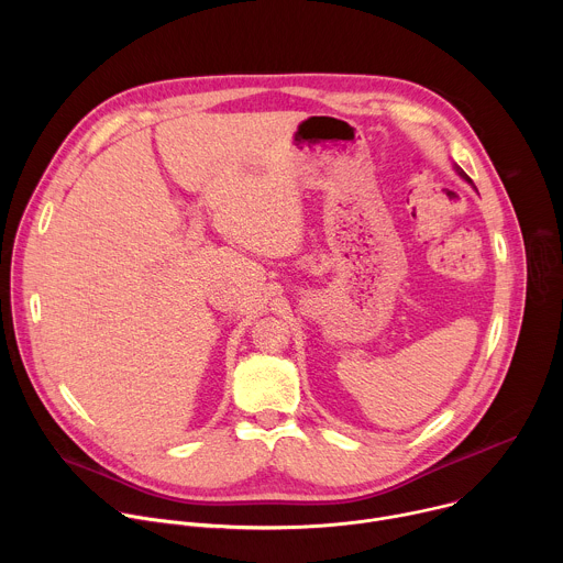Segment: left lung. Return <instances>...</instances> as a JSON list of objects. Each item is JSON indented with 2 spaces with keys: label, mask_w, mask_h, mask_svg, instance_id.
<instances>
[{
  "label": "left lung",
  "mask_w": 563,
  "mask_h": 563,
  "mask_svg": "<svg viewBox=\"0 0 563 563\" xmlns=\"http://www.w3.org/2000/svg\"><path fill=\"white\" fill-rule=\"evenodd\" d=\"M454 172H456V174H459V176H461V178H463V180H465V183H467V185H472V180H470V178H467V176H465V172H463V169H461V167H456V165H454ZM472 189H476V187H474V185H472Z\"/></svg>",
  "instance_id": "left-lung-1"
}]
</instances>
